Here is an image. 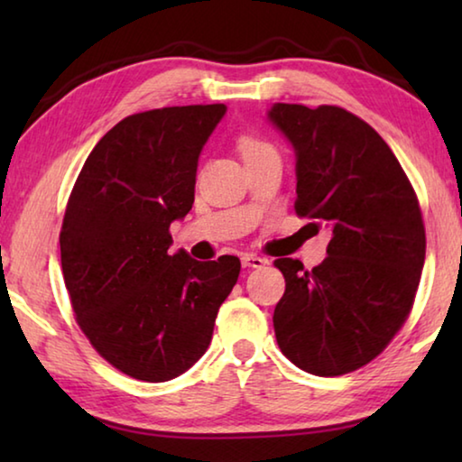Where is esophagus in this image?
<instances>
[{
    "mask_svg": "<svg viewBox=\"0 0 462 462\" xmlns=\"http://www.w3.org/2000/svg\"><path fill=\"white\" fill-rule=\"evenodd\" d=\"M242 267H253V269H261L267 264V259H263L259 254H242Z\"/></svg>",
    "mask_w": 462,
    "mask_h": 462,
    "instance_id": "esophagus-1",
    "label": "esophagus"
}]
</instances>
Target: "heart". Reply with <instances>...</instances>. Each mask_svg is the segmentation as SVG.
<instances>
[{
	"label": "heart",
	"instance_id": "heart-1",
	"mask_svg": "<svg viewBox=\"0 0 462 462\" xmlns=\"http://www.w3.org/2000/svg\"><path fill=\"white\" fill-rule=\"evenodd\" d=\"M238 146H240V152H242V156H245V159H246V156L259 154V152H264V151H273V148L267 143H263V140L254 138V136H242L238 140Z\"/></svg>",
	"mask_w": 462,
	"mask_h": 462
}]
</instances>
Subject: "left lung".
Returning <instances> with one entry per match:
<instances>
[{"instance_id":"left-lung-1","label":"left lung","mask_w":462,"mask_h":462,"mask_svg":"<svg viewBox=\"0 0 462 462\" xmlns=\"http://www.w3.org/2000/svg\"><path fill=\"white\" fill-rule=\"evenodd\" d=\"M295 151V212L332 230L311 271L277 259L285 293L273 314L289 361L318 377L361 369L410 316L426 259L416 191L369 124L336 106L275 104L267 114Z\"/></svg>"}]
</instances>
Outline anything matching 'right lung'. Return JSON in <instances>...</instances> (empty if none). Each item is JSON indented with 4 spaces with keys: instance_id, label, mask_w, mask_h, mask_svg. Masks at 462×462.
Masks as SVG:
<instances>
[{
    "instance_id": "1",
    "label": "right lung",
    "mask_w": 462,
    "mask_h": 462,
    "mask_svg": "<svg viewBox=\"0 0 462 462\" xmlns=\"http://www.w3.org/2000/svg\"><path fill=\"white\" fill-rule=\"evenodd\" d=\"M224 104L134 114L85 161L60 228L62 277L91 346L130 377L162 383L199 361L238 256L171 253V222L189 214L203 144Z\"/></svg>"
}]
</instances>
